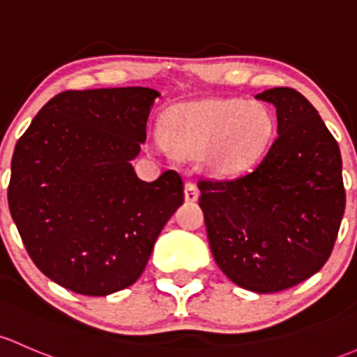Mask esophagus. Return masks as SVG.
Returning a JSON list of instances; mask_svg holds the SVG:
<instances>
[{"label": "esophagus", "instance_id": "obj_1", "mask_svg": "<svg viewBox=\"0 0 357 357\" xmlns=\"http://www.w3.org/2000/svg\"><path fill=\"white\" fill-rule=\"evenodd\" d=\"M183 197H185L187 203H194V201H197V197H199V190H197L196 183L185 182V185H183Z\"/></svg>", "mask_w": 357, "mask_h": 357}]
</instances>
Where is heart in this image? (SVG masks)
Here are the masks:
<instances>
[{
  "label": "heart",
  "instance_id": "1",
  "mask_svg": "<svg viewBox=\"0 0 357 357\" xmlns=\"http://www.w3.org/2000/svg\"><path fill=\"white\" fill-rule=\"evenodd\" d=\"M275 115L264 102L242 98H209L185 102L168 115V130L156 125L148 146L160 156L175 149L189 156L203 154L206 170L230 177L248 170L270 148Z\"/></svg>",
  "mask_w": 357,
  "mask_h": 357
}]
</instances>
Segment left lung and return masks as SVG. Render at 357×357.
Wrapping results in <instances>:
<instances>
[{
	"instance_id": "obj_1",
	"label": "left lung",
	"mask_w": 357,
	"mask_h": 357,
	"mask_svg": "<svg viewBox=\"0 0 357 357\" xmlns=\"http://www.w3.org/2000/svg\"><path fill=\"white\" fill-rule=\"evenodd\" d=\"M277 108V139L259 163L227 182H199L209 248L242 289L268 294L314 275L345 209L342 158L314 106L297 91L256 96Z\"/></svg>"
}]
</instances>
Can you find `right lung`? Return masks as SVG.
<instances>
[{
  "instance_id": "right-lung-1",
  "label": "right lung",
  "mask_w": 357,
  "mask_h": 357,
  "mask_svg": "<svg viewBox=\"0 0 357 357\" xmlns=\"http://www.w3.org/2000/svg\"><path fill=\"white\" fill-rule=\"evenodd\" d=\"M160 96L149 87L65 91L18 139L10 213L31 259L61 287L108 296L134 284L183 203L177 172L144 182L130 163Z\"/></svg>"
}]
</instances>
